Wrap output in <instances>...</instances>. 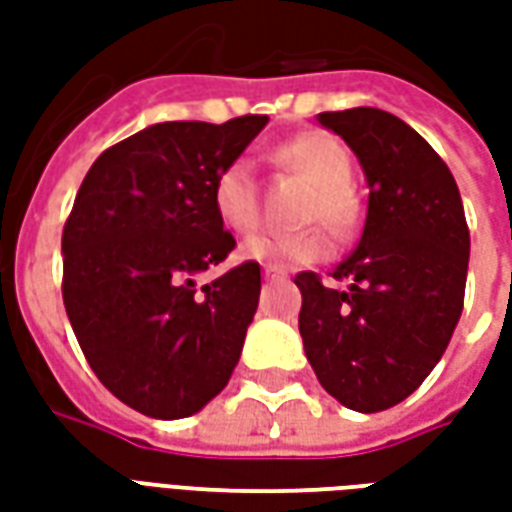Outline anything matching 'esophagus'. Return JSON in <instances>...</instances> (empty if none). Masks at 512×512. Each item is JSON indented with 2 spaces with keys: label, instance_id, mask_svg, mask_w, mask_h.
<instances>
[{
  "label": "esophagus",
  "instance_id": "esophagus-1",
  "mask_svg": "<svg viewBox=\"0 0 512 512\" xmlns=\"http://www.w3.org/2000/svg\"><path fill=\"white\" fill-rule=\"evenodd\" d=\"M263 277L274 282V279H285V271H282V268H277V266H266V268H263Z\"/></svg>",
  "mask_w": 512,
  "mask_h": 512
}]
</instances>
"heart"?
<instances>
[{
  "label": "heart",
  "mask_w": 512,
  "mask_h": 512,
  "mask_svg": "<svg viewBox=\"0 0 512 512\" xmlns=\"http://www.w3.org/2000/svg\"><path fill=\"white\" fill-rule=\"evenodd\" d=\"M290 167L318 186L304 211V222H326L345 233L356 222V200L351 194V156L334 136L304 134L282 147ZM213 211L235 235L252 233L260 222L255 178L246 158H235L213 180ZM238 255L274 266H310L332 255V238L323 230L304 233H260L246 238Z\"/></svg>",
  "instance_id": "obj_1"
}]
</instances>
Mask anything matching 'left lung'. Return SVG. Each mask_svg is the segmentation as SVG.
I'll return each instance as SVG.
<instances>
[{
	"label": "left lung",
	"instance_id": "8db88e82",
	"mask_svg": "<svg viewBox=\"0 0 512 512\" xmlns=\"http://www.w3.org/2000/svg\"><path fill=\"white\" fill-rule=\"evenodd\" d=\"M367 178V219L351 255L334 268L348 288L296 277L299 332L321 386L362 414L397 406L450 343L463 310L469 227L461 191L439 153L373 106L321 112Z\"/></svg>",
	"mask_w": 512,
	"mask_h": 512
}]
</instances>
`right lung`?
<instances>
[{
    "instance_id": "right-lung-1",
    "label": "right lung",
    "mask_w": 512,
    "mask_h": 512,
    "mask_svg": "<svg viewBox=\"0 0 512 512\" xmlns=\"http://www.w3.org/2000/svg\"><path fill=\"white\" fill-rule=\"evenodd\" d=\"M268 117L156 123L104 150L62 230V299L93 373L153 419L197 414L241 359L260 299L244 263L197 288L233 252L213 180Z\"/></svg>"
}]
</instances>
